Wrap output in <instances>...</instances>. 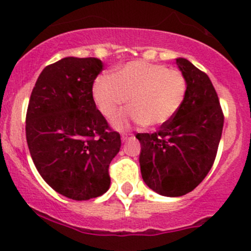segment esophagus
Listing matches in <instances>:
<instances>
[{"mask_svg": "<svg viewBox=\"0 0 251 251\" xmlns=\"http://www.w3.org/2000/svg\"><path fill=\"white\" fill-rule=\"evenodd\" d=\"M133 137V135L132 133H123V135H121V140H123L124 142L125 141H127V140H130V138H132Z\"/></svg>", "mask_w": 251, "mask_h": 251, "instance_id": "esophagus-1", "label": "esophagus"}]
</instances>
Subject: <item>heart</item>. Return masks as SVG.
<instances>
[{"mask_svg": "<svg viewBox=\"0 0 251 251\" xmlns=\"http://www.w3.org/2000/svg\"><path fill=\"white\" fill-rule=\"evenodd\" d=\"M188 90L186 75L176 68L135 60L113 75H100L92 86V97L100 113L111 119L127 102L130 108L113 121L116 128L130 123L156 127L169 123L183 104Z\"/></svg>", "mask_w": 251, "mask_h": 251, "instance_id": "b5f03b06", "label": "heart"}]
</instances>
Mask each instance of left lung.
Wrapping results in <instances>:
<instances>
[{"mask_svg":"<svg viewBox=\"0 0 251 251\" xmlns=\"http://www.w3.org/2000/svg\"><path fill=\"white\" fill-rule=\"evenodd\" d=\"M188 82L186 100L169 123L153 133H137L140 165L149 188L166 197L193 191L214 165L224 111L209 76L184 58L176 59Z\"/></svg>","mask_w":251,"mask_h":251,"instance_id":"obj_1","label":"left lung"}]
</instances>
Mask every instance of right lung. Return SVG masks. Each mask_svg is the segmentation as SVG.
<instances>
[{"label":"right lung","mask_w":251,"mask_h":251,"mask_svg":"<svg viewBox=\"0 0 251 251\" xmlns=\"http://www.w3.org/2000/svg\"><path fill=\"white\" fill-rule=\"evenodd\" d=\"M97 58L67 57L47 65L26 110V142L37 171L55 192L74 201L97 198L110 186L109 165L121 147L96 108Z\"/></svg>","instance_id":"1"}]
</instances>
